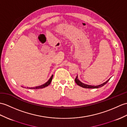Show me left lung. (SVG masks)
Returning <instances> with one entry per match:
<instances>
[{"instance_id":"8db88e82","label":"left lung","mask_w":127,"mask_h":127,"mask_svg":"<svg viewBox=\"0 0 127 127\" xmlns=\"http://www.w3.org/2000/svg\"><path fill=\"white\" fill-rule=\"evenodd\" d=\"M110 78H109L107 80L106 82H104L103 83H102L100 85H88V84H84L83 83H82V82H81L79 80L78 78V76H76V77L75 78V82L79 86H80L82 88H88V89H95V88H101L103 86H104V85L107 84V82L109 81V79Z\"/></svg>"}]
</instances>
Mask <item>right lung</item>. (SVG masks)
<instances>
[{
	"mask_svg": "<svg viewBox=\"0 0 127 127\" xmlns=\"http://www.w3.org/2000/svg\"><path fill=\"white\" fill-rule=\"evenodd\" d=\"M52 78H53V75L51 76V77L50 78V79H49V80L47 81L45 83H44L42 85H39V86H37V87H31V88H28L27 87V88H28V89H43V88H45L46 87H48L49 85H50V84L51 83V81L52 79Z\"/></svg>",
	"mask_w": 127,
	"mask_h": 127,
	"instance_id": "1",
	"label": "right lung"
}]
</instances>
